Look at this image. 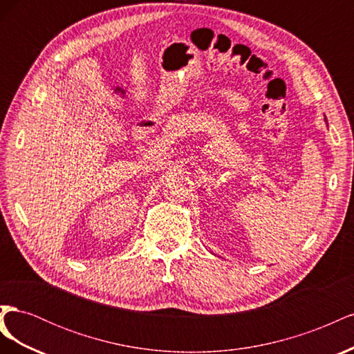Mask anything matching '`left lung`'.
I'll return each mask as SVG.
<instances>
[{
  "label": "left lung",
  "mask_w": 354,
  "mask_h": 354,
  "mask_svg": "<svg viewBox=\"0 0 354 354\" xmlns=\"http://www.w3.org/2000/svg\"><path fill=\"white\" fill-rule=\"evenodd\" d=\"M325 120H326V118H325Z\"/></svg>",
  "instance_id": "8db88e82"
}]
</instances>
